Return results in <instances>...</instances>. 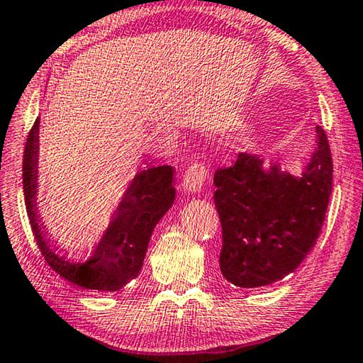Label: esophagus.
<instances>
[{"label":"esophagus","mask_w":363,"mask_h":363,"mask_svg":"<svg viewBox=\"0 0 363 363\" xmlns=\"http://www.w3.org/2000/svg\"><path fill=\"white\" fill-rule=\"evenodd\" d=\"M207 175H208V172L206 169V165H202V164L189 165L188 170L185 172V175H183L182 189L188 194L199 193L202 186H204Z\"/></svg>","instance_id":"esophagus-1"}]
</instances>
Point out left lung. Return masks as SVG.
I'll return each instance as SVG.
<instances>
[{"mask_svg": "<svg viewBox=\"0 0 363 363\" xmlns=\"http://www.w3.org/2000/svg\"><path fill=\"white\" fill-rule=\"evenodd\" d=\"M332 174L320 127L300 177L284 170L279 159L257 152H240L233 167L215 172L213 201L223 230L220 269L226 281L258 289L301 264L325 220Z\"/></svg>", "mask_w": 363, "mask_h": 363, "instance_id": "left-lung-1", "label": "left lung"}]
</instances>
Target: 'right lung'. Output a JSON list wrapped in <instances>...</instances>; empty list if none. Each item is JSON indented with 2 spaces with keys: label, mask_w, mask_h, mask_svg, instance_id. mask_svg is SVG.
Wrapping results in <instances>:
<instances>
[{
  "label": "right lung",
  "mask_w": 363,
  "mask_h": 363,
  "mask_svg": "<svg viewBox=\"0 0 363 363\" xmlns=\"http://www.w3.org/2000/svg\"><path fill=\"white\" fill-rule=\"evenodd\" d=\"M38 164H40V118L28 133L23 152V196L35 239L48 264L57 274L84 290L116 291L138 276L152 230L175 201L174 169L159 165L138 170L121 198L91 257L72 262L60 255V245L50 240L38 211ZM63 250V249H62Z\"/></svg>",
  "instance_id": "obj_1"
}]
</instances>
